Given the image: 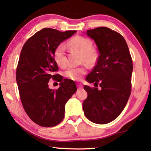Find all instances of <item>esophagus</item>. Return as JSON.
<instances>
[{"label": "esophagus", "instance_id": "1", "mask_svg": "<svg viewBox=\"0 0 151 151\" xmlns=\"http://www.w3.org/2000/svg\"><path fill=\"white\" fill-rule=\"evenodd\" d=\"M77 87L78 89H81V88H83V86H82V85H81V84H78Z\"/></svg>", "mask_w": 151, "mask_h": 151}]
</instances>
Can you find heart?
Masks as SVG:
<instances>
[{"label":"heart","instance_id":"obj_1","mask_svg":"<svg viewBox=\"0 0 151 151\" xmlns=\"http://www.w3.org/2000/svg\"><path fill=\"white\" fill-rule=\"evenodd\" d=\"M68 47L81 53L82 60L91 65L96 62L97 55L93 48V43L85 37L76 36L68 42ZM54 58L57 65L63 67L66 65V47L64 44H60L55 48ZM86 73V68L82 67H70L65 72L66 77L73 81H78L81 76Z\"/></svg>","mask_w":151,"mask_h":151}]
</instances>
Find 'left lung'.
I'll use <instances>...</instances> for the list:
<instances>
[{
    "mask_svg": "<svg viewBox=\"0 0 151 151\" xmlns=\"http://www.w3.org/2000/svg\"><path fill=\"white\" fill-rule=\"evenodd\" d=\"M85 34L94 40L99 52L96 65L86 81L99 85L101 89L84 86L88 96L83 109L91 122L107 124L119 116L131 94V56L122 36L109 28L88 30Z\"/></svg>",
    "mask_w": 151,
    "mask_h": 151,
    "instance_id": "1",
    "label": "left lung"
}]
</instances>
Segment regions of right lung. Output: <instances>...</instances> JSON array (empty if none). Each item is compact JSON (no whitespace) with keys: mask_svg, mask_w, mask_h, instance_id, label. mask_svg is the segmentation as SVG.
I'll return each instance as SVG.
<instances>
[{"mask_svg":"<svg viewBox=\"0 0 151 151\" xmlns=\"http://www.w3.org/2000/svg\"><path fill=\"white\" fill-rule=\"evenodd\" d=\"M76 32L45 28L28 39L20 52L17 68L20 98L29 118L40 126L59 124L65 116L66 102L76 91L75 82L54 74L58 70L55 48ZM50 78L60 82L57 91L48 87Z\"/></svg>","mask_w":151,"mask_h":151,"instance_id":"obj_1","label":"right lung"}]
</instances>
